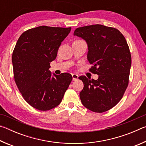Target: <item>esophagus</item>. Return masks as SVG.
Returning <instances> with one entry per match:
<instances>
[{
	"mask_svg": "<svg viewBox=\"0 0 146 146\" xmlns=\"http://www.w3.org/2000/svg\"><path fill=\"white\" fill-rule=\"evenodd\" d=\"M72 77H73V80L76 81L78 79V75H76V74H72Z\"/></svg>",
	"mask_w": 146,
	"mask_h": 146,
	"instance_id": "1",
	"label": "esophagus"
}]
</instances>
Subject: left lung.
<instances>
[{
	"mask_svg": "<svg viewBox=\"0 0 146 146\" xmlns=\"http://www.w3.org/2000/svg\"><path fill=\"white\" fill-rule=\"evenodd\" d=\"M74 35L86 41L90 71L97 80L80 76L84 88L80 93L82 104L95 113H103L122 99L129 83L131 56L123 35L117 29L100 24L76 28Z\"/></svg>",
	"mask_w": 146,
	"mask_h": 146,
	"instance_id": "1",
	"label": "left lung"
}]
</instances>
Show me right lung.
Segmentation results:
<instances>
[{
  "label": "right lung",
  "instance_id": "right-lung-1",
  "mask_svg": "<svg viewBox=\"0 0 146 146\" xmlns=\"http://www.w3.org/2000/svg\"><path fill=\"white\" fill-rule=\"evenodd\" d=\"M71 29L38 26L24 31L17 42L12 55L15 81L24 99L36 110L59 105L72 80L70 73L51 76L49 70Z\"/></svg>",
  "mask_w": 146,
  "mask_h": 146
}]
</instances>
